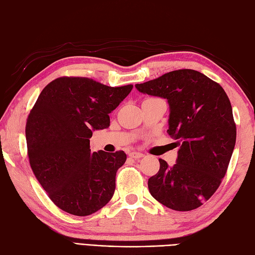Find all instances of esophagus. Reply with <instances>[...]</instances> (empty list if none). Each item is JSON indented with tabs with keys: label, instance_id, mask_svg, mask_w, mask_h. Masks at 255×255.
<instances>
[{
	"label": "esophagus",
	"instance_id": "1",
	"mask_svg": "<svg viewBox=\"0 0 255 255\" xmlns=\"http://www.w3.org/2000/svg\"><path fill=\"white\" fill-rule=\"evenodd\" d=\"M129 157L137 159V158L143 157V154L139 153V152H131V153H129Z\"/></svg>",
	"mask_w": 255,
	"mask_h": 255
}]
</instances>
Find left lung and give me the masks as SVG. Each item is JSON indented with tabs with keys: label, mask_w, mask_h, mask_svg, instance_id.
Segmentation results:
<instances>
[{
	"label": "left lung",
	"mask_w": 255,
	"mask_h": 255,
	"mask_svg": "<svg viewBox=\"0 0 255 255\" xmlns=\"http://www.w3.org/2000/svg\"><path fill=\"white\" fill-rule=\"evenodd\" d=\"M135 87L167 99V132L180 146L173 167L159 158V170L148 179L150 195L169 209H197L219 188L235 148L229 98L218 82L193 69L169 71Z\"/></svg>",
	"instance_id": "8db88e82"
}]
</instances>
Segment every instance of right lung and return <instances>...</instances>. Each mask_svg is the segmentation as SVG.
Listing matches in <instances>:
<instances>
[{"label":"right lung","instance_id":"add662e5","mask_svg":"<svg viewBox=\"0 0 255 255\" xmlns=\"http://www.w3.org/2000/svg\"><path fill=\"white\" fill-rule=\"evenodd\" d=\"M133 85L109 87L86 77H59L30 110L25 134L35 177L54 204L68 214H95L111 200L123 150L91 153L93 129L110 126V114Z\"/></svg>","mask_w":255,"mask_h":255}]
</instances>
